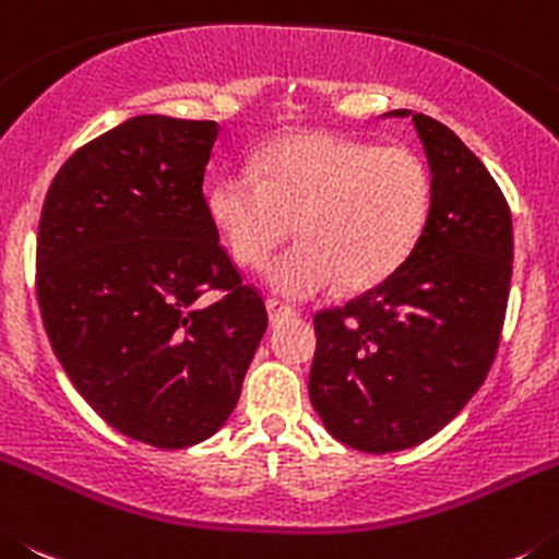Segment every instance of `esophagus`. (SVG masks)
<instances>
[{
	"mask_svg": "<svg viewBox=\"0 0 559 559\" xmlns=\"http://www.w3.org/2000/svg\"><path fill=\"white\" fill-rule=\"evenodd\" d=\"M267 311H270V320H273V323H281V320H289V317L298 314V309H292V306L281 304L278 298H267Z\"/></svg>",
	"mask_w": 559,
	"mask_h": 559,
	"instance_id": "34e87169",
	"label": "esophagus"
}]
</instances>
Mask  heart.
<instances>
[{
  "mask_svg": "<svg viewBox=\"0 0 559 559\" xmlns=\"http://www.w3.org/2000/svg\"><path fill=\"white\" fill-rule=\"evenodd\" d=\"M431 203L424 155L334 133L278 139L205 194L211 225L239 267H264L298 223L304 242L267 273L289 298H311L336 281L370 289L390 278L415 253Z\"/></svg>",
  "mask_w": 559,
  "mask_h": 559,
  "instance_id": "obj_1",
  "label": "heart"
}]
</instances>
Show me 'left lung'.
<instances>
[{
    "label": "left lung",
    "mask_w": 559,
    "mask_h": 559,
    "mask_svg": "<svg viewBox=\"0 0 559 559\" xmlns=\"http://www.w3.org/2000/svg\"><path fill=\"white\" fill-rule=\"evenodd\" d=\"M412 122L435 178L415 253L359 298L314 314L311 406L365 454L412 449L460 415L490 373L510 298L504 192L454 130L426 114Z\"/></svg>",
    "instance_id": "8db88e82"
}]
</instances>
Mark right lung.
I'll return each mask as SVG.
<instances>
[{
  "instance_id": "1",
  "label": "right lung",
  "mask_w": 559,
  "mask_h": 559,
  "mask_svg": "<svg viewBox=\"0 0 559 559\" xmlns=\"http://www.w3.org/2000/svg\"><path fill=\"white\" fill-rule=\"evenodd\" d=\"M217 130L158 114L117 124L69 155L38 223L55 356L105 424L167 451L228 420L267 331L205 209Z\"/></svg>"
}]
</instances>
